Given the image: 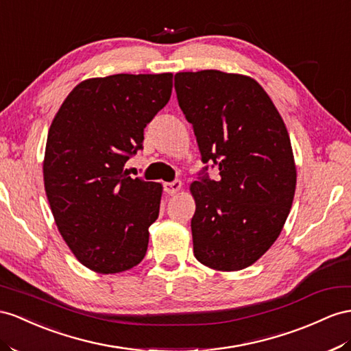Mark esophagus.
Listing matches in <instances>:
<instances>
[{"mask_svg":"<svg viewBox=\"0 0 351 351\" xmlns=\"http://www.w3.org/2000/svg\"><path fill=\"white\" fill-rule=\"evenodd\" d=\"M163 186H165V193H166V194H169V195H175V194H178L179 191H181L182 182H181V181L166 182Z\"/></svg>","mask_w":351,"mask_h":351,"instance_id":"34e87169","label":"esophagus"}]
</instances>
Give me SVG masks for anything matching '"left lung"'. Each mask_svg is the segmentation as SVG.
I'll use <instances>...</instances> for the list:
<instances>
[{"label":"left lung","instance_id":"obj_1","mask_svg":"<svg viewBox=\"0 0 351 351\" xmlns=\"http://www.w3.org/2000/svg\"><path fill=\"white\" fill-rule=\"evenodd\" d=\"M175 90L202 161L219 169L217 181L203 176L190 188L194 255L219 271L243 269L271 247L289 215L296 185L289 133L250 77L178 73Z\"/></svg>","mask_w":351,"mask_h":351}]
</instances>
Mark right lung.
<instances>
[{
  "instance_id": "right-lung-1",
  "label": "right lung",
  "mask_w": 351,
  "mask_h": 351,
  "mask_svg": "<svg viewBox=\"0 0 351 351\" xmlns=\"http://www.w3.org/2000/svg\"><path fill=\"white\" fill-rule=\"evenodd\" d=\"M172 74H115L74 87L50 125L44 188L58 230L80 263L114 274L147 254L163 186L124 163L172 95Z\"/></svg>"
}]
</instances>
